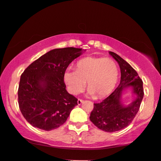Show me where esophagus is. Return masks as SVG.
Instances as JSON below:
<instances>
[{"mask_svg": "<svg viewBox=\"0 0 161 161\" xmlns=\"http://www.w3.org/2000/svg\"><path fill=\"white\" fill-rule=\"evenodd\" d=\"M82 102H83V100H82V99H80V98H79L78 101H77V103H78L79 105H80V104H82Z\"/></svg>", "mask_w": 161, "mask_h": 161, "instance_id": "1", "label": "esophagus"}]
</instances>
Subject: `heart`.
<instances>
[{
  "label": "heart",
  "mask_w": 161,
  "mask_h": 161,
  "mask_svg": "<svg viewBox=\"0 0 161 161\" xmlns=\"http://www.w3.org/2000/svg\"><path fill=\"white\" fill-rule=\"evenodd\" d=\"M119 78V68L113 59L89 57L79 60L76 69L68 68L64 81L68 91L76 95L84 89L87 81L88 93L97 98H104L113 91Z\"/></svg>",
  "instance_id": "b5f03b06"
}]
</instances>
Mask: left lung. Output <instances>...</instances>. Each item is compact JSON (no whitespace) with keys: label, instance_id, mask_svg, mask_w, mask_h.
Wrapping results in <instances>:
<instances>
[{"label":"left lung","instance_id":"obj_1","mask_svg":"<svg viewBox=\"0 0 161 161\" xmlns=\"http://www.w3.org/2000/svg\"><path fill=\"white\" fill-rule=\"evenodd\" d=\"M110 54L119 63L121 69V82L116 89L102 102L94 104L90 119L98 129L108 132L119 131L129 126L138 113L143 97V81L136 70L114 52ZM132 86L136 98L127 106L120 99L124 88Z\"/></svg>","mask_w":161,"mask_h":161}]
</instances>
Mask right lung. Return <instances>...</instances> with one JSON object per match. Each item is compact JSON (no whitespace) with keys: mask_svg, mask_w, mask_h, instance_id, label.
<instances>
[{"mask_svg":"<svg viewBox=\"0 0 161 161\" xmlns=\"http://www.w3.org/2000/svg\"><path fill=\"white\" fill-rule=\"evenodd\" d=\"M82 53L73 47L53 49L41 56L21 74L18 104L25 120L34 127L50 131L65 123L77 105V98L66 91L64 73Z\"/></svg>","mask_w":161,"mask_h":161,"instance_id":"right-lung-1","label":"right lung"}]
</instances>
